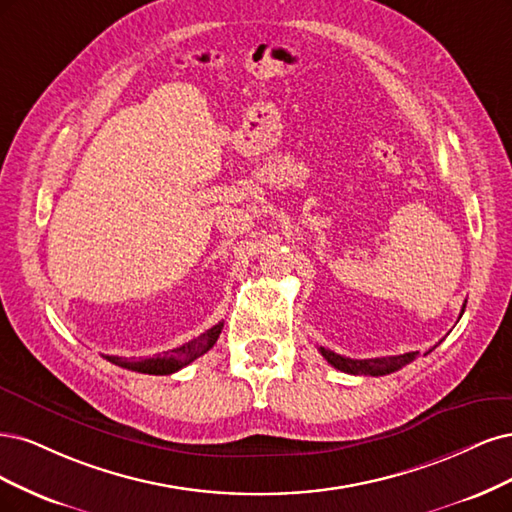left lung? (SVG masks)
<instances>
[{
    "label": "left lung",
    "instance_id": "1",
    "mask_svg": "<svg viewBox=\"0 0 512 512\" xmlns=\"http://www.w3.org/2000/svg\"><path fill=\"white\" fill-rule=\"evenodd\" d=\"M321 355L327 359V364H332L334 368L349 372V374H361V376H383L391 374L395 370L404 368L410 361H415L419 353H404V355H393V357H376V359H351V357H342L334 351L323 349L319 346Z\"/></svg>",
    "mask_w": 512,
    "mask_h": 512
}]
</instances>
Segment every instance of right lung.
Returning <instances> with one entry per match:
<instances>
[{
  "label": "right lung",
  "mask_w": 512,
  "mask_h": 512,
  "mask_svg": "<svg viewBox=\"0 0 512 512\" xmlns=\"http://www.w3.org/2000/svg\"><path fill=\"white\" fill-rule=\"evenodd\" d=\"M223 329V323L210 327L208 332H204L202 336H197L189 342H185L178 349H172L163 355H155V357H146V359H123V357H106L108 361H112L114 366H121L125 370L131 372H142V374H174L180 368L189 366L193 359H197L200 355H204L206 351H210L214 342H217L219 334Z\"/></svg>",
  "instance_id": "right-lung-1"
}]
</instances>
